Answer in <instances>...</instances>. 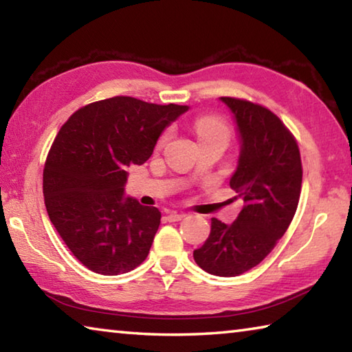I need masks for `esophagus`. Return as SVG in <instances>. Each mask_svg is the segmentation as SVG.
<instances>
[{"label":"esophagus","mask_w":352,"mask_h":352,"mask_svg":"<svg viewBox=\"0 0 352 352\" xmlns=\"http://www.w3.org/2000/svg\"><path fill=\"white\" fill-rule=\"evenodd\" d=\"M186 217V212H175V211H170L168 214V219L170 220V222H178V220H182Z\"/></svg>","instance_id":"1"}]
</instances>
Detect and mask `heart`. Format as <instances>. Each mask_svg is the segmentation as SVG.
Masks as SVG:
<instances>
[{
    "mask_svg": "<svg viewBox=\"0 0 352 352\" xmlns=\"http://www.w3.org/2000/svg\"><path fill=\"white\" fill-rule=\"evenodd\" d=\"M194 130H195V135H197L200 142L210 141L214 138L228 140V136H230L228 126H226V124L219 116H212V115H205V116H200L195 119ZM166 140H168V133L163 136L162 142Z\"/></svg>",
    "mask_w": 352,
    "mask_h": 352,
    "instance_id": "1",
    "label": "heart"
}]
</instances>
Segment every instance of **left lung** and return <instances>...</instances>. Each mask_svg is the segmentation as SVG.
Here are the masks:
<instances>
[{
  "instance_id": "8db88e82",
  "label": "left lung",
  "mask_w": 352,
  "mask_h": 352,
  "mask_svg": "<svg viewBox=\"0 0 352 352\" xmlns=\"http://www.w3.org/2000/svg\"><path fill=\"white\" fill-rule=\"evenodd\" d=\"M220 100L233 113L239 135L230 186L243 206L231 225L211 219V233L194 250V259L211 275L230 278L258 265L287 231L300 200L302 169L294 135L275 113L250 100Z\"/></svg>"
}]
</instances>
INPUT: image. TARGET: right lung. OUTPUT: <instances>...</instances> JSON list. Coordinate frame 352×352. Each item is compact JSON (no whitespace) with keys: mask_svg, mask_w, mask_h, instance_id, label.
Wrapping results in <instances>:
<instances>
[{"mask_svg":"<svg viewBox=\"0 0 352 352\" xmlns=\"http://www.w3.org/2000/svg\"><path fill=\"white\" fill-rule=\"evenodd\" d=\"M188 110L116 96L82 107L62 126L43 170L45 205L87 269L121 275L147 258L162 212L124 197L127 168L146 163L163 130Z\"/></svg>","mask_w":352,"mask_h":352,"instance_id":"1","label":"right lung"}]
</instances>
